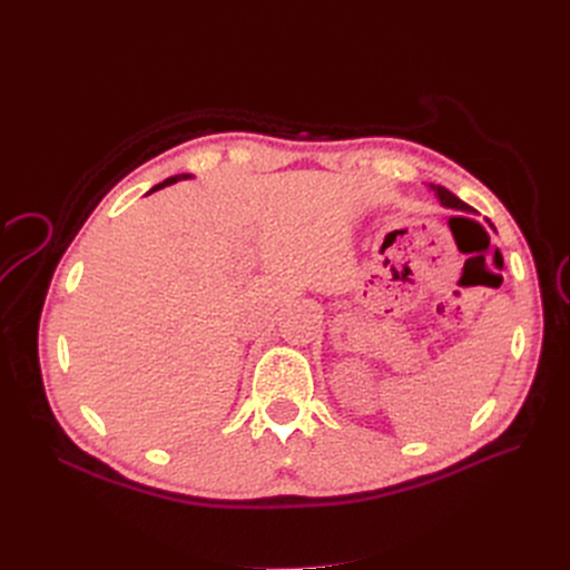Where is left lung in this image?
<instances>
[{"instance_id": "8db88e82", "label": "left lung", "mask_w": 570, "mask_h": 570, "mask_svg": "<svg viewBox=\"0 0 570 570\" xmlns=\"http://www.w3.org/2000/svg\"><path fill=\"white\" fill-rule=\"evenodd\" d=\"M432 189L436 191V196H439L441 205H445V207H455V209H464V213H471V207H469L464 200H460L455 194L448 191L445 187H434V185H432Z\"/></svg>"}]
</instances>
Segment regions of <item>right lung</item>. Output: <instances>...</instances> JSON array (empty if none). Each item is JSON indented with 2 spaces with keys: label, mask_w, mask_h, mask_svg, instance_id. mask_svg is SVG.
<instances>
[{
  "label": "right lung",
  "mask_w": 570,
  "mask_h": 570,
  "mask_svg": "<svg viewBox=\"0 0 570 570\" xmlns=\"http://www.w3.org/2000/svg\"><path fill=\"white\" fill-rule=\"evenodd\" d=\"M183 177H187V175H183ZM177 179H179V175H175V177H168V179H166V183H164V185H157V187H155V189H161V187H166V185H173V183H177Z\"/></svg>",
  "instance_id": "obj_1"
}]
</instances>
